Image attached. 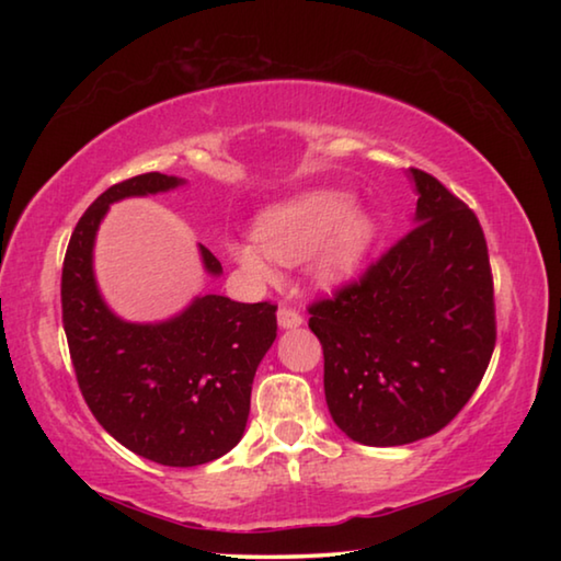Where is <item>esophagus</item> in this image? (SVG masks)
<instances>
[{
	"label": "esophagus",
	"instance_id": "esophagus-1",
	"mask_svg": "<svg viewBox=\"0 0 561 561\" xmlns=\"http://www.w3.org/2000/svg\"><path fill=\"white\" fill-rule=\"evenodd\" d=\"M277 321H279V329H297L301 327V314L297 309H289V307H282L277 311Z\"/></svg>",
	"mask_w": 561,
	"mask_h": 561
}]
</instances>
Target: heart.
Returning <instances> with one entry per match:
<instances>
[{"label":"heart","mask_w":561,"mask_h":561,"mask_svg":"<svg viewBox=\"0 0 561 561\" xmlns=\"http://www.w3.org/2000/svg\"><path fill=\"white\" fill-rule=\"evenodd\" d=\"M336 190H314L270 207L254 222L257 242H230L232 260L252 277L270 282L272 260L291 264L309 254V274L324 287L351 279L376 237L371 215L351 207Z\"/></svg>","instance_id":"obj_1"}]
</instances>
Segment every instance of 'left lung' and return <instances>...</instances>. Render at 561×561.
Masks as SVG:
<instances>
[{"instance_id":"1","label":"left lung","mask_w":561,"mask_h":561,"mask_svg":"<svg viewBox=\"0 0 561 561\" xmlns=\"http://www.w3.org/2000/svg\"><path fill=\"white\" fill-rule=\"evenodd\" d=\"M415 227L358 282L309 307L324 393L351 440L388 448L445 428L495 351V291L478 217L411 168Z\"/></svg>"}]
</instances>
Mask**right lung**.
<instances>
[{
  "instance_id": "obj_1",
  "label": "right lung",
  "mask_w": 561,
  "mask_h": 561,
  "mask_svg": "<svg viewBox=\"0 0 561 561\" xmlns=\"http://www.w3.org/2000/svg\"><path fill=\"white\" fill-rule=\"evenodd\" d=\"M183 183L146 173L111 185L73 227L61 272L64 331L83 401L121 445L170 468L205 465L240 443L254 374L277 339L270 301L205 294L158 324L123 321L106 307L93 277V242L111 203ZM201 254L207 274H222L207 247Z\"/></svg>"
}]
</instances>
